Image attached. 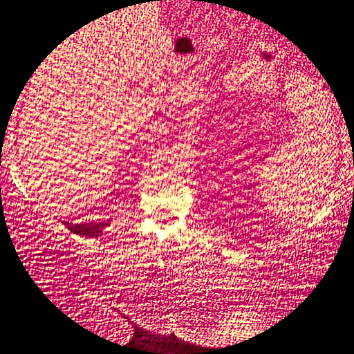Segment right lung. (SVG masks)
<instances>
[{
  "instance_id": "right-lung-1",
  "label": "right lung",
  "mask_w": 354,
  "mask_h": 354,
  "mask_svg": "<svg viewBox=\"0 0 354 354\" xmlns=\"http://www.w3.org/2000/svg\"><path fill=\"white\" fill-rule=\"evenodd\" d=\"M67 225V228L71 230L72 233H77V235H82V236H98L102 232H104V228L107 226V223H81V225H72V223H65Z\"/></svg>"
}]
</instances>
